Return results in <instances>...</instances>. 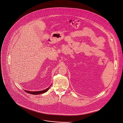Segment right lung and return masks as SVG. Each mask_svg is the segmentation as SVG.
I'll return each mask as SVG.
<instances>
[{"label": "right lung", "mask_w": 123, "mask_h": 123, "mask_svg": "<svg viewBox=\"0 0 123 123\" xmlns=\"http://www.w3.org/2000/svg\"><path fill=\"white\" fill-rule=\"evenodd\" d=\"M50 86H49L48 88H47V89H46L45 90H42V91H27V90H25V91L26 93L30 94H32V95H36L41 94H43V93H45L47 92L48 91V90L49 89Z\"/></svg>", "instance_id": "1"}]
</instances>
